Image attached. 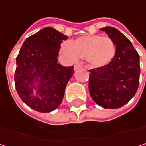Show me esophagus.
Listing matches in <instances>:
<instances>
[{"mask_svg": "<svg viewBox=\"0 0 146 146\" xmlns=\"http://www.w3.org/2000/svg\"><path fill=\"white\" fill-rule=\"evenodd\" d=\"M82 68V65H80V64H76L75 66H74V70L76 71V70H78V69H79V68Z\"/></svg>", "mask_w": 146, "mask_h": 146, "instance_id": "obj_1", "label": "esophagus"}]
</instances>
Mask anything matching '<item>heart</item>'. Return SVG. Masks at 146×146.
<instances>
[{
  "mask_svg": "<svg viewBox=\"0 0 146 146\" xmlns=\"http://www.w3.org/2000/svg\"><path fill=\"white\" fill-rule=\"evenodd\" d=\"M62 54L69 61L76 62L79 56L84 57L88 64L94 68L108 65L116 55V45L109 37L99 35H84L73 43L64 41L61 44Z\"/></svg>",
  "mask_w": 146,
  "mask_h": 146,
  "instance_id": "1",
  "label": "heart"
}]
</instances>
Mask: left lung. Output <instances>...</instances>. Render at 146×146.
<instances>
[{
	"instance_id": "8db88e82",
	"label": "left lung",
	"mask_w": 146,
	"mask_h": 146,
	"mask_svg": "<svg viewBox=\"0 0 146 146\" xmlns=\"http://www.w3.org/2000/svg\"><path fill=\"white\" fill-rule=\"evenodd\" d=\"M116 45V55L106 66L90 70L89 90L104 108L117 109L134 96L139 82V56L130 40L113 27L101 29Z\"/></svg>"
}]
</instances>
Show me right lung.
<instances>
[{"label": "right lung", "mask_w": 146, "mask_h": 146, "mask_svg": "<svg viewBox=\"0 0 146 146\" xmlns=\"http://www.w3.org/2000/svg\"><path fill=\"white\" fill-rule=\"evenodd\" d=\"M68 37L46 27L27 38L16 58L15 87L21 100L40 112H50L62 102L73 66L57 62L59 49Z\"/></svg>", "instance_id": "add662e5"}]
</instances>
